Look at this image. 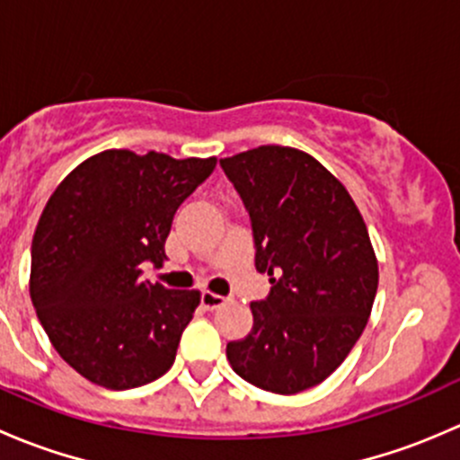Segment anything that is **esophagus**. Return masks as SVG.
I'll use <instances>...</instances> for the list:
<instances>
[{"label": "esophagus", "mask_w": 460, "mask_h": 460, "mask_svg": "<svg viewBox=\"0 0 460 460\" xmlns=\"http://www.w3.org/2000/svg\"><path fill=\"white\" fill-rule=\"evenodd\" d=\"M226 303L225 296H217V294H211V291H204L202 294V307L208 309V312H213V309L222 307V305Z\"/></svg>", "instance_id": "34e87169"}]
</instances>
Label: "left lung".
I'll list each match as a JSON object with an SVG mask.
<instances>
[{"mask_svg": "<svg viewBox=\"0 0 460 460\" xmlns=\"http://www.w3.org/2000/svg\"><path fill=\"white\" fill-rule=\"evenodd\" d=\"M220 166L252 217L256 269L271 282L226 358L264 392H305L341 367L372 314L378 260L367 225L341 180L298 148L267 144Z\"/></svg>", "mask_w": 460, "mask_h": 460, "instance_id": "obj_1", "label": "left lung"}]
</instances>
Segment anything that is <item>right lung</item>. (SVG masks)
Returning <instances> with one entry per match:
<instances>
[{
  "instance_id": "1",
  "label": "right lung",
  "mask_w": 460,
  "mask_h": 460,
  "mask_svg": "<svg viewBox=\"0 0 460 460\" xmlns=\"http://www.w3.org/2000/svg\"><path fill=\"white\" fill-rule=\"evenodd\" d=\"M216 157L109 148L59 182L31 247V300L55 351L91 383L133 389L171 369L200 291L142 280Z\"/></svg>"
}]
</instances>
